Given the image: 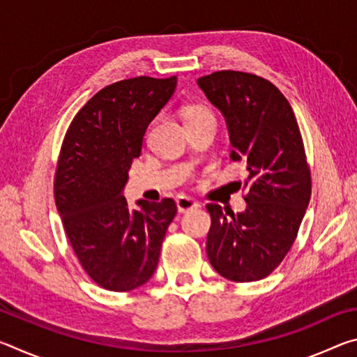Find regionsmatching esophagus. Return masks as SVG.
I'll return each mask as SVG.
<instances>
[{
  "label": "esophagus",
  "instance_id": "obj_1",
  "mask_svg": "<svg viewBox=\"0 0 357 357\" xmlns=\"http://www.w3.org/2000/svg\"><path fill=\"white\" fill-rule=\"evenodd\" d=\"M176 208L179 213H187V211L200 208V204H198L195 200H192V198H189V197H179L176 200Z\"/></svg>",
  "mask_w": 357,
  "mask_h": 357
}]
</instances>
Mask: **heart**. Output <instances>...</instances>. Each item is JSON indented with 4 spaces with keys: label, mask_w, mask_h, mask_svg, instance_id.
<instances>
[{
    "label": "heart",
    "mask_w": 357,
    "mask_h": 357,
    "mask_svg": "<svg viewBox=\"0 0 357 357\" xmlns=\"http://www.w3.org/2000/svg\"><path fill=\"white\" fill-rule=\"evenodd\" d=\"M184 116H185V123H190V121H195V119H202V118H206V116H213L209 110L203 107H187L184 110Z\"/></svg>",
    "instance_id": "1"
}]
</instances>
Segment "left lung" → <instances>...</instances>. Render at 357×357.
Returning a JSON list of instances; mask_svg holds the SVG:
<instances>
[{
  "mask_svg": "<svg viewBox=\"0 0 357 357\" xmlns=\"http://www.w3.org/2000/svg\"><path fill=\"white\" fill-rule=\"evenodd\" d=\"M225 118L233 162L247 170L243 213L208 204L209 263L233 282H255L282 263L310 202V172L298 121L273 83L236 70L198 78Z\"/></svg>",
  "mask_w": 357,
  "mask_h": 357,
  "instance_id": "1",
  "label": "left lung"
}]
</instances>
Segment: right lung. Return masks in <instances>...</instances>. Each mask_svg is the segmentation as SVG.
<instances>
[{
	"label": "right lung",
	"mask_w": 357,
	"mask_h": 357,
	"mask_svg": "<svg viewBox=\"0 0 357 357\" xmlns=\"http://www.w3.org/2000/svg\"><path fill=\"white\" fill-rule=\"evenodd\" d=\"M176 77H137L108 84L75 114L55 178V202L77 258L110 291H130L153 277L176 203L123 195L132 160L157 113L172 99Z\"/></svg>",
	"instance_id": "add662e5"
}]
</instances>
